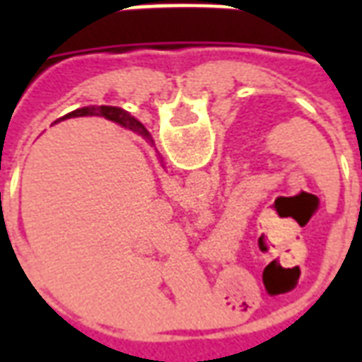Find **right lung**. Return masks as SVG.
Wrapping results in <instances>:
<instances>
[{
	"label": "right lung",
	"mask_w": 362,
	"mask_h": 362,
	"mask_svg": "<svg viewBox=\"0 0 362 362\" xmlns=\"http://www.w3.org/2000/svg\"><path fill=\"white\" fill-rule=\"evenodd\" d=\"M77 116H103V118L110 119V122H116L118 126L127 127V129H132V132H137L143 139L153 141V139H151V134L145 129V126H143L141 122L135 119L129 112L124 110V108H118V106H83V108H77V110L69 112L66 116H62L59 119L77 118ZM59 119H56V122H59Z\"/></svg>",
	"instance_id": "add662e5"
}]
</instances>
